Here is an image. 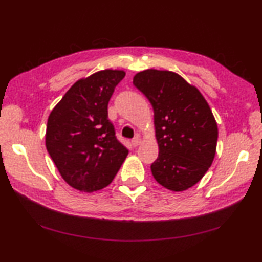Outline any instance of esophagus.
Wrapping results in <instances>:
<instances>
[{
    "label": "esophagus",
    "mask_w": 262,
    "mask_h": 262,
    "mask_svg": "<svg viewBox=\"0 0 262 262\" xmlns=\"http://www.w3.org/2000/svg\"><path fill=\"white\" fill-rule=\"evenodd\" d=\"M140 143H141V139H140L139 137H136V138H134V139L132 140V145H133L134 147H137Z\"/></svg>",
    "instance_id": "esophagus-1"
}]
</instances>
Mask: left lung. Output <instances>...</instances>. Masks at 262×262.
I'll use <instances>...</instances> for the list:
<instances>
[{"instance_id":"left-lung-1","label":"left lung","mask_w":262,"mask_h":262,"mask_svg":"<svg viewBox=\"0 0 262 262\" xmlns=\"http://www.w3.org/2000/svg\"><path fill=\"white\" fill-rule=\"evenodd\" d=\"M133 83L154 110L159 147L151 165L154 179L173 191L195 185L212 165L219 137L207 100L172 72L143 71L134 77Z\"/></svg>"}]
</instances>
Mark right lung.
<instances>
[{
  "mask_svg": "<svg viewBox=\"0 0 262 262\" xmlns=\"http://www.w3.org/2000/svg\"><path fill=\"white\" fill-rule=\"evenodd\" d=\"M125 77L100 71L77 81L51 111L47 151L72 187L94 191L109 185L128 154L108 119V103Z\"/></svg>",
  "mask_w": 262,
  "mask_h": 262,
  "instance_id": "obj_1",
  "label": "right lung"
}]
</instances>
